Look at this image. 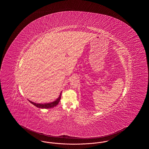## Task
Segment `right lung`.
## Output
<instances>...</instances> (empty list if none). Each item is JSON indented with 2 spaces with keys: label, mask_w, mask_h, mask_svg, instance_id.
I'll list each match as a JSON object with an SVG mask.
<instances>
[{
  "label": "right lung",
  "mask_w": 149,
  "mask_h": 149,
  "mask_svg": "<svg viewBox=\"0 0 149 149\" xmlns=\"http://www.w3.org/2000/svg\"><path fill=\"white\" fill-rule=\"evenodd\" d=\"M62 93V92H61ZM61 93H60V94L59 95V97L56 100H55L54 101L50 103H44V104H42V103H36L35 102H33L31 101L30 100H29V101L31 103H32V104L34 105L35 106H36V107H37L38 108H41V109H49V108H54L55 106H56L58 104V102H60L61 100Z\"/></svg>",
  "instance_id": "add662e5"
}]
</instances>
